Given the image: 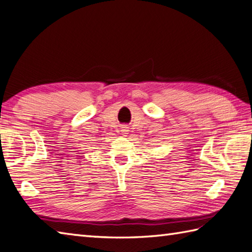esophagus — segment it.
Listing matches in <instances>:
<instances>
[{
	"label": "esophagus",
	"instance_id": "1",
	"mask_svg": "<svg viewBox=\"0 0 252 252\" xmlns=\"http://www.w3.org/2000/svg\"><path fill=\"white\" fill-rule=\"evenodd\" d=\"M122 132L123 133H128V127L127 126H123L122 127Z\"/></svg>",
	"mask_w": 252,
	"mask_h": 252
}]
</instances>
